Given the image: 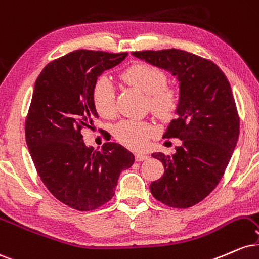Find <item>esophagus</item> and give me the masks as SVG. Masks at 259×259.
I'll return each instance as SVG.
<instances>
[{
  "instance_id": "obj_1",
  "label": "esophagus",
  "mask_w": 259,
  "mask_h": 259,
  "mask_svg": "<svg viewBox=\"0 0 259 259\" xmlns=\"http://www.w3.org/2000/svg\"><path fill=\"white\" fill-rule=\"evenodd\" d=\"M147 159H149L148 155L142 154V153H137L136 154V161H144V160H147Z\"/></svg>"
}]
</instances>
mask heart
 <instances>
[{
	"instance_id": "b5f03b06",
	"label": "heart",
	"mask_w": 259,
	"mask_h": 259,
	"mask_svg": "<svg viewBox=\"0 0 259 259\" xmlns=\"http://www.w3.org/2000/svg\"><path fill=\"white\" fill-rule=\"evenodd\" d=\"M121 81L147 93V106L161 121H169L181 105V93L175 86L167 84L162 70L145 63L133 64L123 70ZM92 102L102 117L111 118L116 114V97L110 80L99 77L93 84ZM156 135V127L148 121L123 120L114 128V136L121 144L132 150H143Z\"/></svg>"
}]
</instances>
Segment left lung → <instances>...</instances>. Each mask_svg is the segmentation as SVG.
Segmentation results:
<instances>
[{
  "mask_svg": "<svg viewBox=\"0 0 259 259\" xmlns=\"http://www.w3.org/2000/svg\"><path fill=\"white\" fill-rule=\"evenodd\" d=\"M132 54L178 77V117L165 138L181 139L182 145L172 156L151 155L162 162L165 173L150 184V191L163 205L189 208L214 190L238 142L240 118L230 83L217 64L189 52L171 48Z\"/></svg>",
  "mask_w": 259,
  "mask_h": 259,
  "instance_id": "8db88e82",
  "label": "left lung"
}]
</instances>
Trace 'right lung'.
Masks as SVG:
<instances>
[{"label":"right lung","instance_id":"add662e5","mask_svg":"<svg viewBox=\"0 0 259 259\" xmlns=\"http://www.w3.org/2000/svg\"><path fill=\"white\" fill-rule=\"evenodd\" d=\"M128 53L77 50L52 60L35 83L25 118V139L36 172L56 199L77 211L110 201L121 171L135 156L117 143L88 148L82 131L98 117L92 88L105 70Z\"/></svg>","mask_w":259,"mask_h":259}]
</instances>
